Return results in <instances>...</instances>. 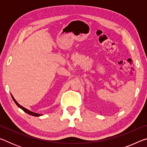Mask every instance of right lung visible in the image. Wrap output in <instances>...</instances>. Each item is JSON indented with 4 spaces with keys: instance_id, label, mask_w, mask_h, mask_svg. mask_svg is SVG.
Here are the masks:
<instances>
[{
    "instance_id": "add662e5",
    "label": "right lung",
    "mask_w": 147,
    "mask_h": 147,
    "mask_svg": "<svg viewBox=\"0 0 147 147\" xmlns=\"http://www.w3.org/2000/svg\"><path fill=\"white\" fill-rule=\"evenodd\" d=\"M11 97H12V98H13V101L15 102V103H16V104H17V106L19 107L20 108L23 109V110L24 111V112L27 113L28 114H29V115H33V116H35V117H39V116H41V115H42V114H39V113H36L32 112V111L28 110V109H26V108H24V107H23L22 106H21V105H20V104L18 103V102H17L16 100V99H15V98H13V96H12V95H11Z\"/></svg>"
}]
</instances>
